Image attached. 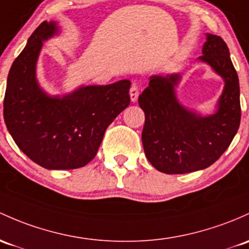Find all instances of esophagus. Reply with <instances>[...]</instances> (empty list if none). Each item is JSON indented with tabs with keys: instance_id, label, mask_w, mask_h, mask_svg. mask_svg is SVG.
I'll use <instances>...</instances> for the list:
<instances>
[{
	"instance_id": "1",
	"label": "esophagus",
	"mask_w": 249,
	"mask_h": 249,
	"mask_svg": "<svg viewBox=\"0 0 249 249\" xmlns=\"http://www.w3.org/2000/svg\"><path fill=\"white\" fill-rule=\"evenodd\" d=\"M129 95H130V101H132V102H136V101H138L139 89L136 85H132V88H130L129 90Z\"/></svg>"
}]
</instances>
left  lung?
Instances as JSON below:
<instances>
[{
	"label": "left lung",
	"mask_w": 249,
	"mask_h": 249,
	"mask_svg": "<svg viewBox=\"0 0 249 249\" xmlns=\"http://www.w3.org/2000/svg\"><path fill=\"white\" fill-rule=\"evenodd\" d=\"M199 61L208 64L224 81L216 111L202 115L178 101L179 73L152 76L139 96L145 111L142 145L146 158L160 172L180 175L204 170L224 153L241 120L239 77L228 46L221 36L207 34Z\"/></svg>",
	"instance_id": "8db88e82"
}]
</instances>
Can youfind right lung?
<instances>
[{"instance_id":"obj_1","label":"right lung","mask_w":249,"mask_h":249,"mask_svg":"<svg viewBox=\"0 0 249 249\" xmlns=\"http://www.w3.org/2000/svg\"><path fill=\"white\" fill-rule=\"evenodd\" d=\"M58 34L55 21H44L29 36L8 74L3 116L29 159L47 170H72L91 161L108 125L129 106L130 82L83 85L63 96L45 92L36 63L44 41Z\"/></svg>"}]
</instances>
